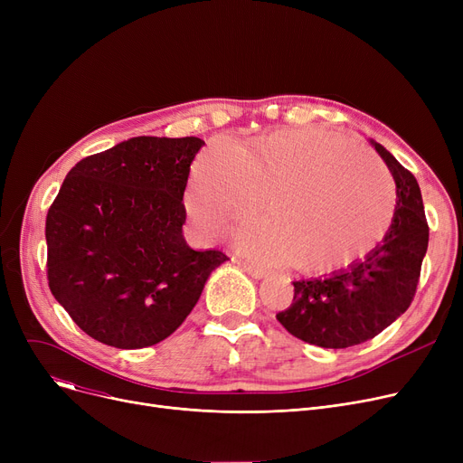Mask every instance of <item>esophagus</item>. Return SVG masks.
I'll list each match as a JSON object with an SVG mask.
<instances>
[{
  "mask_svg": "<svg viewBox=\"0 0 463 463\" xmlns=\"http://www.w3.org/2000/svg\"><path fill=\"white\" fill-rule=\"evenodd\" d=\"M244 269H246V272H248L251 278H255V279H262V278L269 276V274H266V270L257 269V266H251V264H244Z\"/></svg>",
  "mask_w": 463,
  "mask_h": 463,
  "instance_id": "esophagus-1",
  "label": "esophagus"
}]
</instances>
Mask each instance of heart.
<instances>
[{
    "label": "heart",
    "mask_w": 463,
    "mask_h": 463,
    "mask_svg": "<svg viewBox=\"0 0 463 463\" xmlns=\"http://www.w3.org/2000/svg\"><path fill=\"white\" fill-rule=\"evenodd\" d=\"M259 204L266 225L241 234V250L321 274L377 244L392 222L396 189L377 159L323 129H283L244 146L212 140L185 191L194 231L213 238L248 222Z\"/></svg>",
    "instance_id": "obj_1"
}]
</instances>
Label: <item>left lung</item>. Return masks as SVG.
Segmentation results:
<instances>
[{
  "mask_svg": "<svg viewBox=\"0 0 463 463\" xmlns=\"http://www.w3.org/2000/svg\"><path fill=\"white\" fill-rule=\"evenodd\" d=\"M396 182V210L384 238L349 269L293 281L295 297L276 319L306 344L345 349L381 334L407 311L417 293L430 227L422 193L384 146L373 142Z\"/></svg>",
  "mask_w": 463,
  "mask_h": 463,
  "instance_id": "1",
  "label": "left lung"
}]
</instances>
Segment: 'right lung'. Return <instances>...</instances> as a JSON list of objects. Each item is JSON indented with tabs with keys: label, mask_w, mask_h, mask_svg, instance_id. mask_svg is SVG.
Masks as SVG:
<instances>
[{
	"label": "right lung",
	"mask_w": 463,
	"mask_h": 463,
	"mask_svg": "<svg viewBox=\"0 0 463 463\" xmlns=\"http://www.w3.org/2000/svg\"><path fill=\"white\" fill-rule=\"evenodd\" d=\"M197 137H135L69 170L46 213V278L90 337L150 347L199 302L229 257L185 244L182 203Z\"/></svg>",
	"instance_id": "add662e5"
}]
</instances>
